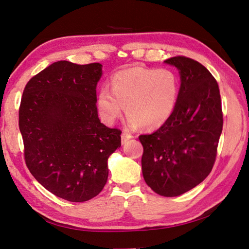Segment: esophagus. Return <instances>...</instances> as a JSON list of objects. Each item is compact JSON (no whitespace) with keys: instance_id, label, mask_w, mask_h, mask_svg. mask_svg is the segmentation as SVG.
Masks as SVG:
<instances>
[{"instance_id":"esophagus-1","label":"esophagus","mask_w":249,"mask_h":249,"mask_svg":"<svg viewBox=\"0 0 249 249\" xmlns=\"http://www.w3.org/2000/svg\"><path fill=\"white\" fill-rule=\"evenodd\" d=\"M131 138H132V135H130L129 133H126V132H124L122 134V143H123V144H124V143H126V141L131 139Z\"/></svg>"}]
</instances>
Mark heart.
Masks as SVG:
<instances>
[{
    "label": "heart",
    "instance_id": "1",
    "mask_svg": "<svg viewBox=\"0 0 249 249\" xmlns=\"http://www.w3.org/2000/svg\"><path fill=\"white\" fill-rule=\"evenodd\" d=\"M178 81L169 70L133 66L119 71L111 78V90L102 87L97 108L107 124H113L124 111L129 125L154 130L167 122L175 110Z\"/></svg>",
    "mask_w": 249,
    "mask_h": 249
}]
</instances>
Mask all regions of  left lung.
I'll use <instances>...</instances> for the list:
<instances>
[{
	"label": "left lung",
	"mask_w": 249,
	"mask_h": 249,
	"mask_svg": "<svg viewBox=\"0 0 249 249\" xmlns=\"http://www.w3.org/2000/svg\"><path fill=\"white\" fill-rule=\"evenodd\" d=\"M179 71L175 110L163 125L140 135L142 175L162 196H178L200 184L212 170L223 126L216 79L196 60L176 56L165 60Z\"/></svg>",
	"instance_id": "1"
}]
</instances>
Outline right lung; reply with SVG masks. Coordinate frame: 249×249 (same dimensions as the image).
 <instances>
[{"label": "right lung", "mask_w": 249, "mask_h": 249, "mask_svg": "<svg viewBox=\"0 0 249 249\" xmlns=\"http://www.w3.org/2000/svg\"><path fill=\"white\" fill-rule=\"evenodd\" d=\"M102 64L58 61L29 80L18 125L28 169L47 190L72 202L96 196L107 183L108 158L122 131L97 116Z\"/></svg>", "instance_id": "add662e5"}]
</instances>
